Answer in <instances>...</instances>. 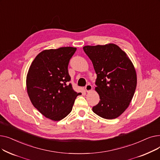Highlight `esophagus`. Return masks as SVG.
Wrapping results in <instances>:
<instances>
[{"label":"esophagus","instance_id":"obj_1","mask_svg":"<svg viewBox=\"0 0 160 160\" xmlns=\"http://www.w3.org/2000/svg\"><path fill=\"white\" fill-rule=\"evenodd\" d=\"M85 89L87 92H89L90 91L91 89H92V86L91 84H89V83H88V84H87L85 87Z\"/></svg>","mask_w":160,"mask_h":160}]
</instances>
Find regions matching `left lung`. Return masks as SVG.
Wrapping results in <instances>:
<instances>
[{
	"mask_svg": "<svg viewBox=\"0 0 160 160\" xmlns=\"http://www.w3.org/2000/svg\"><path fill=\"white\" fill-rule=\"evenodd\" d=\"M83 49L97 74L95 90L100 100L93 112L104 119H115L128 107L135 93L137 76L133 65L115 44L88 45Z\"/></svg>",
	"mask_w": 160,
	"mask_h": 160,
	"instance_id": "left-lung-1",
	"label": "left lung"
}]
</instances>
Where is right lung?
Masks as SVG:
<instances>
[{
    "label": "right lung",
    "mask_w": 160,
    "mask_h": 160,
    "mask_svg": "<svg viewBox=\"0 0 160 160\" xmlns=\"http://www.w3.org/2000/svg\"><path fill=\"white\" fill-rule=\"evenodd\" d=\"M76 50L71 47L45 50L35 58L27 74V92L33 106L52 121L68 115L81 95L69 83L68 65Z\"/></svg>",
    "instance_id": "add662e5"
}]
</instances>
